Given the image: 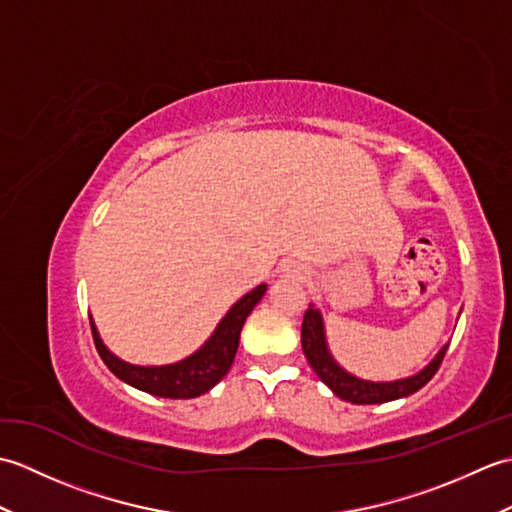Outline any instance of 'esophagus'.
<instances>
[{
	"instance_id": "1",
	"label": "esophagus",
	"mask_w": 512,
	"mask_h": 512,
	"mask_svg": "<svg viewBox=\"0 0 512 512\" xmlns=\"http://www.w3.org/2000/svg\"><path fill=\"white\" fill-rule=\"evenodd\" d=\"M284 275L290 279H306L308 277V270L306 266H301L297 262H290L284 266Z\"/></svg>"
}]
</instances>
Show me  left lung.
Segmentation results:
<instances>
[{
  "label": "left lung",
  "instance_id": "left-lung-1",
  "mask_svg": "<svg viewBox=\"0 0 512 512\" xmlns=\"http://www.w3.org/2000/svg\"><path fill=\"white\" fill-rule=\"evenodd\" d=\"M301 347L303 354H306L310 367L314 369L325 385L332 389V394L339 396L345 402H354V405H380V402L398 400L416 394L418 389L429 383L433 374L438 372L444 354H447V345L440 347V352L433 356L429 365H424L420 372L407 378L398 380H365L347 372L336 358L332 356L328 339H325V325L321 310L310 308L303 314V325H301Z\"/></svg>",
  "mask_w": 512,
  "mask_h": 512
}]
</instances>
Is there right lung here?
Masks as SVG:
<instances>
[{
  "instance_id": "1",
  "label": "right lung",
  "mask_w": 512,
  "mask_h": 512,
  "mask_svg": "<svg viewBox=\"0 0 512 512\" xmlns=\"http://www.w3.org/2000/svg\"><path fill=\"white\" fill-rule=\"evenodd\" d=\"M266 284H259L246 295L233 303L222 321L217 323L213 334L202 343L200 350H195L187 358L169 365H132L118 358L114 352L107 350L96 323L90 317L94 345L99 350L103 363L110 367V372L121 378L123 383L132 385L140 391H147L151 396L160 398H198L206 391H211L231 369L237 347L239 334L246 323V317L266 295Z\"/></svg>"
}]
</instances>
